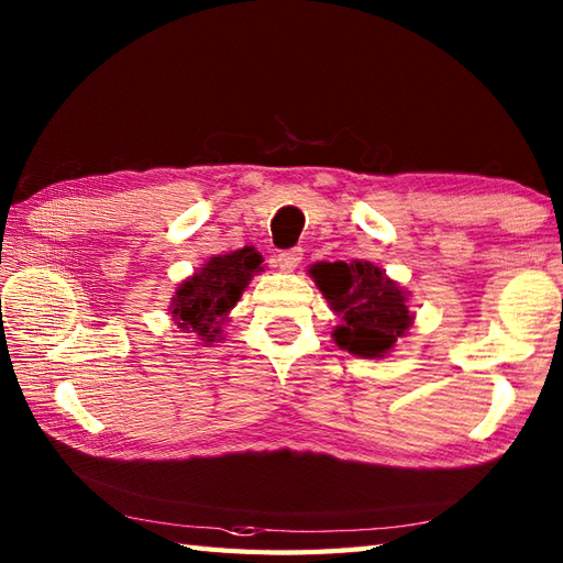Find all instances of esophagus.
Masks as SVG:
<instances>
[{
	"instance_id": "obj_1",
	"label": "esophagus",
	"mask_w": 563,
	"mask_h": 563,
	"mask_svg": "<svg viewBox=\"0 0 563 563\" xmlns=\"http://www.w3.org/2000/svg\"><path fill=\"white\" fill-rule=\"evenodd\" d=\"M300 261H302V249H288V251H280V254L275 256V263H278V266L288 273L300 266Z\"/></svg>"
}]
</instances>
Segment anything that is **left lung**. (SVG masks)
Listing matches in <instances>:
<instances>
[{"label": "left lung", "mask_w": 563, "mask_h": 563, "mask_svg": "<svg viewBox=\"0 0 563 563\" xmlns=\"http://www.w3.org/2000/svg\"><path fill=\"white\" fill-rule=\"evenodd\" d=\"M312 275L331 309L343 314L333 339L349 353L385 355L411 327L413 314L406 307L404 292L373 263H317Z\"/></svg>", "instance_id": "8db88e82"}]
</instances>
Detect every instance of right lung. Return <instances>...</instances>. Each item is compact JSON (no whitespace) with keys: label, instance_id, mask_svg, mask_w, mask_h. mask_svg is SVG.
<instances>
[{"label":"right lung","instance_id":"1","mask_svg":"<svg viewBox=\"0 0 563 563\" xmlns=\"http://www.w3.org/2000/svg\"><path fill=\"white\" fill-rule=\"evenodd\" d=\"M261 261L263 258L251 246L210 258L194 278H188L178 288L172 302L176 327L196 331L202 341L212 343L227 312L242 297L251 275L261 271Z\"/></svg>","mask_w":563,"mask_h":563}]
</instances>
